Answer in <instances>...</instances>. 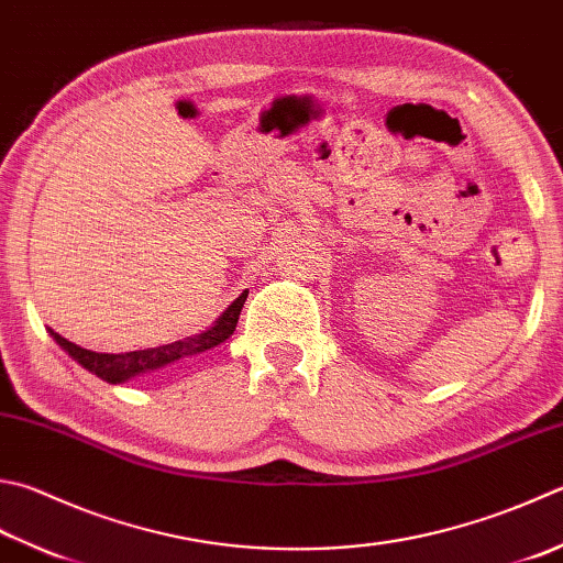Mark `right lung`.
Here are the masks:
<instances>
[{
    "label": "right lung",
    "instance_id": "obj_1",
    "mask_svg": "<svg viewBox=\"0 0 563 563\" xmlns=\"http://www.w3.org/2000/svg\"><path fill=\"white\" fill-rule=\"evenodd\" d=\"M247 289L242 291L235 301H232L225 311H222L216 323L206 328L203 333L184 338V341L168 343V345H158V347H150V350H132V353H95V350H85L76 343L66 341V338L58 335L53 328H48V335L56 341L66 353L76 360L80 367L88 369V373L98 375L100 379L110 382V385H122V382L140 377L146 373H154V369H162L166 365L176 363L181 357H190V355H200L206 350L216 347L220 343H225L228 338L235 333L238 318L242 306L247 301Z\"/></svg>",
    "mask_w": 563,
    "mask_h": 563
}]
</instances>
